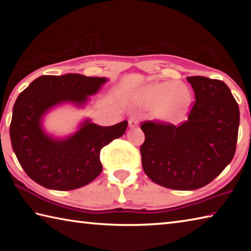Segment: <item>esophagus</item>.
Here are the masks:
<instances>
[{
  "label": "esophagus",
  "mask_w": 251,
  "mask_h": 251,
  "mask_svg": "<svg viewBox=\"0 0 251 251\" xmlns=\"http://www.w3.org/2000/svg\"><path fill=\"white\" fill-rule=\"evenodd\" d=\"M129 127L130 128H134V127L137 126L139 124V118L136 117V116H131L129 118Z\"/></svg>",
  "instance_id": "1"
}]
</instances>
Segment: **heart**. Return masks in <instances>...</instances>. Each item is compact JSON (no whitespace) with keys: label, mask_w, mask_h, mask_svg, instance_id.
<instances>
[{"label":"heart","mask_w":251,"mask_h":251,"mask_svg":"<svg viewBox=\"0 0 251 251\" xmlns=\"http://www.w3.org/2000/svg\"><path fill=\"white\" fill-rule=\"evenodd\" d=\"M146 102L151 107H162L160 116L175 121L183 115L191 102V93L186 86H179L177 82L157 83L146 91Z\"/></svg>","instance_id":"1"}]
</instances>
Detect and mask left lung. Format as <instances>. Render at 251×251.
Wrapping results in <instances>:
<instances>
[{"instance_id": "left-lung-1", "label": "left lung", "mask_w": 251, "mask_h": 251, "mask_svg": "<svg viewBox=\"0 0 251 251\" xmlns=\"http://www.w3.org/2000/svg\"><path fill=\"white\" fill-rule=\"evenodd\" d=\"M195 94L188 121L177 126L145 121L140 128L141 163L154 183L172 190H197L212 182L233 160L239 107L224 82L186 78Z\"/></svg>"}]
</instances>
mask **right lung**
Masks as SVG:
<instances>
[{"mask_svg":"<svg viewBox=\"0 0 251 251\" xmlns=\"http://www.w3.org/2000/svg\"><path fill=\"white\" fill-rule=\"evenodd\" d=\"M104 82L105 78L76 74L42 75L18 95L10 125L11 143L20 165L36 183L70 191L91 183L102 172L101 149L124 135L127 121L107 127L86 121L74 136L63 140L45 134L40 121L57 104H83Z\"/></svg>","mask_w":251,"mask_h":251,"instance_id":"1","label":"right lung"}]
</instances>
